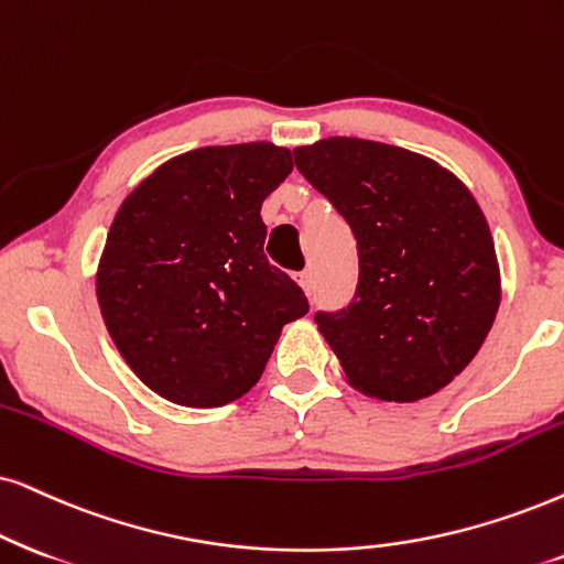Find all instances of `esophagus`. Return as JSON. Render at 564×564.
Listing matches in <instances>:
<instances>
[{
  "label": "esophagus",
  "instance_id": "esophagus-1",
  "mask_svg": "<svg viewBox=\"0 0 564 564\" xmlns=\"http://www.w3.org/2000/svg\"><path fill=\"white\" fill-rule=\"evenodd\" d=\"M296 283L304 289V294H312V291H315V273H312V270H304V273L296 275Z\"/></svg>",
  "mask_w": 564,
  "mask_h": 564
}]
</instances>
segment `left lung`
I'll return each mask as SVG.
<instances>
[{"instance_id": "8db88e82", "label": "left lung", "mask_w": 564, "mask_h": 564, "mask_svg": "<svg viewBox=\"0 0 564 564\" xmlns=\"http://www.w3.org/2000/svg\"><path fill=\"white\" fill-rule=\"evenodd\" d=\"M296 169L346 218L359 283L346 310L317 312L351 388L413 403L468 367L500 306L487 218L458 176L405 148L327 138Z\"/></svg>"}]
</instances>
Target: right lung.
Wrapping results in <instances>:
<instances>
[{"label":"right lung","instance_id":"add662e5","mask_svg":"<svg viewBox=\"0 0 564 564\" xmlns=\"http://www.w3.org/2000/svg\"><path fill=\"white\" fill-rule=\"evenodd\" d=\"M291 169V151L273 142L197 148L155 169L113 216L98 306L122 359L166 401H237L283 325L310 312L262 252V199Z\"/></svg>","mask_w":564,"mask_h":564}]
</instances>
